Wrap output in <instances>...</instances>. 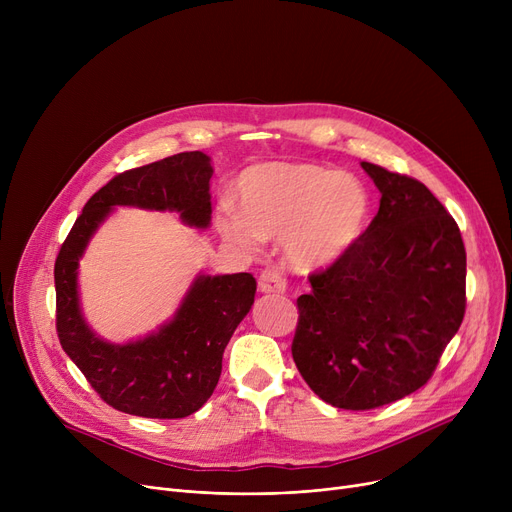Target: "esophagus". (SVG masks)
<instances>
[{"label":"esophagus","mask_w":512,"mask_h":512,"mask_svg":"<svg viewBox=\"0 0 512 512\" xmlns=\"http://www.w3.org/2000/svg\"><path fill=\"white\" fill-rule=\"evenodd\" d=\"M259 290L263 294H280L286 290V278L278 272V270H265L261 276H259Z\"/></svg>","instance_id":"obj_1"}]
</instances>
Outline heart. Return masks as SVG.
Wrapping results in <instances>:
<instances>
[{
	"mask_svg": "<svg viewBox=\"0 0 512 512\" xmlns=\"http://www.w3.org/2000/svg\"><path fill=\"white\" fill-rule=\"evenodd\" d=\"M240 211L218 220L232 245L255 251L263 238H281L286 261L299 272H321L342 261L367 230L371 199L353 174L315 164L270 161L238 180Z\"/></svg>",
	"mask_w": 512,
	"mask_h": 512,
	"instance_id": "b5f03b06",
	"label": "heart"
}]
</instances>
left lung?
Returning <instances> with one entry per match:
<instances>
[{
	"label": "left lung",
	"mask_w": 512,
	"mask_h": 512,
	"mask_svg": "<svg viewBox=\"0 0 512 512\" xmlns=\"http://www.w3.org/2000/svg\"><path fill=\"white\" fill-rule=\"evenodd\" d=\"M382 193L355 249L309 278L292 359L328 405L367 411L419 390L459 332L467 255L461 230L415 178L361 161Z\"/></svg>",
	"instance_id": "obj_1"
}]
</instances>
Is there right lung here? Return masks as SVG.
<instances>
[{
    "instance_id": "obj_1",
    "label": "right lung",
    "mask_w": 512,
    "mask_h": 512,
    "mask_svg": "<svg viewBox=\"0 0 512 512\" xmlns=\"http://www.w3.org/2000/svg\"><path fill=\"white\" fill-rule=\"evenodd\" d=\"M211 157L186 151L112 178L87 201L56 259L60 344L107 405L137 417L182 419L218 386L224 348L251 311V274H197L176 313L155 332L124 344L97 336L80 309L78 261L116 207L176 211L182 224H211Z\"/></svg>"
}]
</instances>
